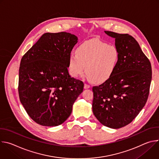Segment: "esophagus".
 I'll return each mask as SVG.
<instances>
[{"mask_svg":"<svg viewBox=\"0 0 159 159\" xmlns=\"http://www.w3.org/2000/svg\"><path fill=\"white\" fill-rule=\"evenodd\" d=\"M89 88H90V85L89 84H84V89H89Z\"/></svg>","mask_w":159,"mask_h":159,"instance_id":"obj_1","label":"esophagus"}]
</instances>
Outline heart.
<instances>
[{"instance_id": "b5f03b06", "label": "heart", "mask_w": 159, "mask_h": 159, "mask_svg": "<svg viewBox=\"0 0 159 159\" xmlns=\"http://www.w3.org/2000/svg\"><path fill=\"white\" fill-rule=\"evenodd\" d=\"M76 54L69 57V70L74 77H79L85 72L87 77L95 82L101 83L114 74L120 60L118 48L98 39L82 43L76 49Z\"/></svg>"}]
</instances>
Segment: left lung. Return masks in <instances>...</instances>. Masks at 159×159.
Returning a JSON list of instances; mask_svg holds the SVG:
<instances>
[{
	"mask_svg": "<svg viewBox=\"0 0 159 159\" xmlns=\"http://www.w3.org/2000/svg\"><path fill=\"white\" fill-rule=\"evenodd\" d=\"M104 33L115 39L120 60L111 77L93 87V111L102 125L118 129L129 124L145 106L152 80V66L133 37L128 34Z\"/></svg>",
	"mask_w": 159,
	"mask_h": 159,
	"instance_id": "1",
	"label": "left lung"
}]
</instances>
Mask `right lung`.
Masks as SVG:
<instances>
[{"mask_svg":"<svg viewBox=\"0 0 159 159\" xmlns=\"http://www.w3.org/2000/svg\"><path fill=\"white\" fill-rule=\"evenodd\" d=\"M78 38L60 32L43 34L22 57L18 91L21 104L38 124L57 126L70 116L84 83L71 77L69 57Z\"/></svg>","mask_w":159,"mask_h":159,"instance_id":"1","label":"right lung"}]
</instances>
